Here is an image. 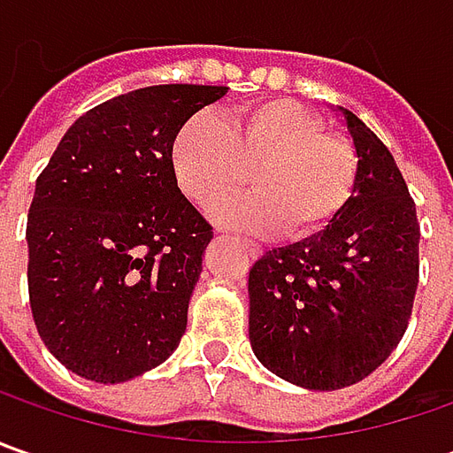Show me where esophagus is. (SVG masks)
Masks as SVG:
<instances>
[{
	"instance_id": "1",
	"label": "esophagus",
	"mask_w": 453,
	"mask_h": 453,
	"mask_svg": "<svg viewBox=\"0 0 453 453\" xmlns=\"http://www.w3.org/2000/svg\"><path fill=\"white\" fill-rule=\"evenodd\" d=\"M247 250H250L252 257H259V254H262V247H259V244H252V242H247Z\"/></svg>"
}]
</instances>
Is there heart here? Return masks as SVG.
<instances>
[{"label":"heart","instance_id":"b5f03b06","mask_svg":"<svg viewBox=\"0 0 453 453\" xmlns=\"http://www.w3.org/2000/svg\"><path fill=\"white\" fill-rule=\"evenodd\" d=\"M171 168L183 194L206 206L250 179L257 191L221 201V224L292 236L327 229L353 201L357 156L338 133H325L322 118L289 97L244 105L221 123L194 113L173 135Z\"/></svg>","mask_w":453,"mask_h":453}]
</instances>
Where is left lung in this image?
<instances>
[{"label":"left lung","instance_id":"1","mask_svg":"<svg viewBox=\"0 0 453 453\" xmlns=\"http://www.w3.org/2000/svg\"><path fill=\"white\" fill-rule=\"evenodd\" d=\"M357 153L353 201L320 234L250 270V340L272 373L310 391L371 375L401 342L418 288V219L391 150L340 108Z\"/></svg>","mask_w":453,"mask_h":453}]
</instances>
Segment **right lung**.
I'll return each mask as SVG.
<instances>
[{
    "mask_svg": "<svg viewBox=\"0 0 453 453\" xmlns=\"http://www.w3.org/2000/svg\"><path fill=\"white\" fill-rule=\"evenodd\" d=\"M221 85H153L80 115L37 176L27 285L37 333L65 368L123 383L171 356L211 242L171 168L183 123Z\"/></svg>",
    "mask_w": 453,
    "mask_h": 453,
    "instance_id": "1",
    "label": "right lung"
}]
</instances>
